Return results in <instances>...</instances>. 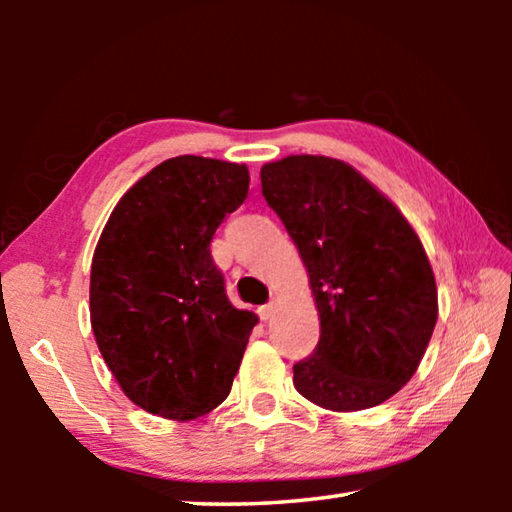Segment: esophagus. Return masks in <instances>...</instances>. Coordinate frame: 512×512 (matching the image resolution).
<instances>
[{
	"label": "esophagus",
	"mask_w": 512,
	"mask_h": 512,
	"mask_svg": "<svg viewBox=\"0 0 512 512\" xmlns=\"http://www.w3.org/2000/svg\"><path fill=\"white\" fill-rule=\"evenodd\" d=\"M273 314H275V302H268V305L259 307V318L262 320H268Z\"/></svg>",
	"instance_id": "esophagus-1"
}]
</instances>
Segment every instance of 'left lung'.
<instances>
[{"label":"left lung","mask_w":512,"mask_h":512,"mask_svg":"<svg viewBox=\"0 0 512 512\" xmlns=\"http://www.w3.org/2000/svg\"><path fill=\"white\" fill-rule=\"evenodd\" d=\"M262 194L298 246L320 339L293 366L296 391L329 411L386 402L409 381L438 318L429 257L395 203L341 160L289 155Z\"/></svg>","instance_id":"left-lung-1"}]
</instances>
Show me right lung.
Masks as SVG:
<instances>
[{"mask_svg": "<svg viewBox=\"0 0 512 512\" xmlns=\"http://www.w3.org/2000/svg\"><path fill=\"white\" fill-rule=\"evenodd\" d=\"M248 183L246 164L178 155L137 180L101 232L92 332L121 391L144 411L196 420L230 393L259 318L232 307L210 244Z\"/></svg>", "mask_w": 512, "mask_h": 512, "instance_id": "1", "label": "right lung"}]
</instances>
